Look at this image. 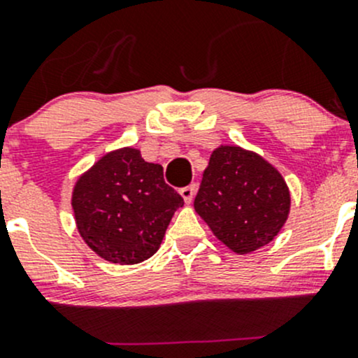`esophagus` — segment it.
Returning a JSON list of instances; mask_svg holds the SVG:
<instances>
[{"mask_svg":"<svg viewBox=\"0 0 358 358\" xmlns=\"http://www.w3.org/2000/svg\"><path fill=\"white\" fill-rule=\"evenodd\" d=\"M196 192H197V185H196V183H192V185L183 187V189L180 190V194H182L183 201H185L187 204H190V202L194 201V196H196Z\"/></svg>","mask_w":358,"mask_h":358,"instance_id":"esophagus-1","label":"esophagus"}]
</instances>
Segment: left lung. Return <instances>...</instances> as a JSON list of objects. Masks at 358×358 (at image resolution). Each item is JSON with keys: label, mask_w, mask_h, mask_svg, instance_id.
I'll use <instances>...</instances> for the list:
<instances>
[{"label": "left lung", "mask_w": 358, "mask_h": 358, "mask_svg": "<svg viewBox=\"0 0 358 358\" xmlns=\"http://www.w3.org/2000/svg\"><path fill=\"white\" fill-rule=\"evenodd\" d=\"M194 208L216 239L248 255L275 239L289 216L291 194L282 175L262 156L220 145L209 157Z\"/></svg>", "instance_id": "1"}]
</instances>
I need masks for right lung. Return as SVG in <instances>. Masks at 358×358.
<instances>
[{
  "label": "right lung",
  "mask_w": 358,
  "mask_h": 358,
  "mask_svg": "<svg viewBox=\"0 0 358 358\" xmlns=\"http://www.w3.org/2000/svg\"><path fill=\"white\" fill-rule=\"evenodd\" d=\"M183 197L164 182L162 166L124 147L100 157L72 190V209L83 241L100 258L135 265L162 243Z\"/></svg>",
  "instance_id": "1"
}]
</instances>
